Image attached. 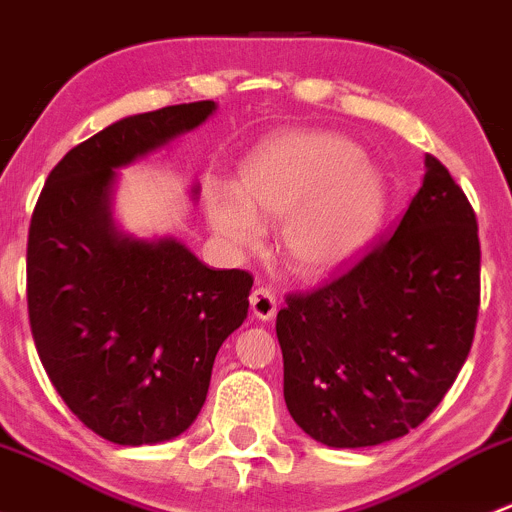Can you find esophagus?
Segmentation results:
<instances>
[{
  "instance_id": "obj_1",
  "label": "esophagus",
  "mask_w": 512,
  "mask_h": 512,
  "mask_svg": "<svg viewBox=\"0 0 512 512\" xmlns=\"http://www.w3.org/2000/svg\"><path fill=\"white\" fill-rule=\"evenodd\" d=\"M250 304H252V314L262 322H270L272 317L277 314V294L272 292L270 287H257L255 292L250 294Z\"/></svg>"
}]
</instances>
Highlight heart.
Instances as JSON below:
<instances>
[{
	"label": "heart",
	"mask_w": 512,
	"mask_h": 512,
	"mask_svg": "<svg viewBox=\"0 0 512 512\" xmlns=\"http://www.w3.org/2000/svg\"><path fill=\"white\" fill-rule=\"evenodd\" d=\"M359 148L329 133H289L262 146L240 175L235 193L210 195L215 230L232 245L260 235L252 210L285 218L289 262L304 275H327L356 260L379 230L386 188Z\"/></svg>",
	"instance_id": "obj_1"
}]
</instances>
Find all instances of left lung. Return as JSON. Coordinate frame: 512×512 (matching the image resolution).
Masks as SVG:
<instances>
[{"label": "left lung", "mask_w": 512, "mask_h": 512, "mask_svg": "<svg viewBox=\"0 0 512 512\" xmlns=\"http://www.w3.org/2000/svg\"><path fill=\"white\" fill-rule=\"evenodd\" d=\"M285 302L277 339L297 426L334 448L406 436L441 404L473 347L476 210L446 165L426 156L423 185L396 230Z\"/></svg>", "instance_id": "1"}]
</instances>
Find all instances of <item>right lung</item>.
I'll use <instances>...</instances> for the list:
<instances>
[{"label":"right lung","mask_w":512,"mask_h":512,"mask_svg":"<svg viewBox=\"0 0 512 512\" xmlns=\"http://www.w3.org/2000/svg\"><path fill=\"white\" fill-rule=\"evenodd\" d=\"M213 101L128 116L71 148L29 225L27 307L51 384L86 428L118 446L168 441L200 414L215 354L245 322L252 275L210 270L175 240L121 237L113 168L200 126Z\"/></svg>","instance_id":"add662e5"}]
</instances>
